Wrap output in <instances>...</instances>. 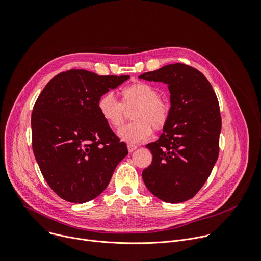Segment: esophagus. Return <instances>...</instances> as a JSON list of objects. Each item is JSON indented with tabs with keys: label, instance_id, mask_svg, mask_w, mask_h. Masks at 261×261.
Listing matches in <instances>:
<instances>
[{
	"label": "esophagus",
	"instance_id": "34e87169",
	"mask_svg": "<svg viewBox=\"0 0 261 261\" xmlns=\"http://www.w3.org/2000/svg\"><path fill=\"white\" fill-rule=\"evenodd\" d=\"M137 148V146L136 145H133V144H128V151H129V153H132V152H134L135 150Z\"/></svg>",
	"mask_w": 261,
	"mask_h": 261
}]
</instances>
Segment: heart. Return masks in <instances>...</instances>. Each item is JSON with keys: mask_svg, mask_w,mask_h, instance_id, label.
Masks as SVG:
<instances>
[{"mask_svg": "<svg viewBox=\"0 0 261 261\" xmlns=\"http://www.w3.org/2000/svg\"><path fill=\"white\" fill-rule=\"evenodd\" d=\"M121 102L113 94H103L97 102V109L102 120L114 130H119L125 120L126 110L133 108L128 126L119 131L120 138L137 144L148 138L156 131L163 130L170 119L171 106L168 101L159 97V90L145 82L132 83L120 91Z\"/></svg>", "mask_w": 261, "mask_h": 261, "instance_id": "1", "label": "heart"}]
</instances>
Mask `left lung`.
Here are the masks:
<instances>
[{
	"label": "left lung",
	"mask_w": 261,
	"mask_h": 261,
	"mask_svg": "<svg viewBox=\"0 0 261 261\" xmlns=\"http://www.w3.org/2000/svg\"><path fill=\"white\" fill-rule=\"evenodd\" d=\"M139 79L166 84L171 104L163 133L145 145L153 161L142 171L143 181L165 202L186 201L201 189L219 156L222 121L216 93L200 71L181 63L145 72Z\"/></svg>",
	"instance_id": "1"
}]
</instances>
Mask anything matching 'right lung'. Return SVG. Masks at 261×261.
Masks as SVG:
<instances>
[{
	"instance_id": "add662e5",
	"label": "right lung",
	"mask_w": 261,
	"mask_h": 261,
	"mask_svg": "<svg viewBox=\"0 0 261 261\" xmlns=\"http://www.w3.org/2000/svg\"><path fill=\"white\" fill-rule=\"evenodd\" d=\"M128 79L71 69L51 79L37 98L31 119L33 152L62 199L84 203L97 197L128 155L126 143L97 109L103 94Z\"/></svg>"
}]
</instances>
